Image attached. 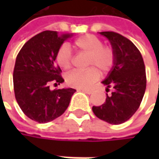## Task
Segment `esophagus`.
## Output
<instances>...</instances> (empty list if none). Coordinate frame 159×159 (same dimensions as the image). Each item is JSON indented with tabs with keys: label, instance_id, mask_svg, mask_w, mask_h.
I'll use <instances>...</instances> for the list:
<instances>
[{
	"label": "esophagus",
	"instance_id": "obj_1",
	"mask_svg": "<svg viewBox=\"0 0 159 159\" xmlns=\"http://www.w3.org/2000/svg\"><path fill=\"white\" fill-rule=\"evenodd\" d=\"M80 91H82V92H84V93H86V94H92V92H93V90L92 89H84V88H81L79 89Z\"/></svg>",
	"mask_w": 159,
	"mask_h": 159
}]
</instances>
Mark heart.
Segmentation results:
<instances>
[{
  "instance_id": "1",
  "label": "heart",
  "mask_w": 159,
  "mask_h": 159,
  "mask_svg": "<svg viewBox=\"0 0 159 159\" xmlns=\"http://www.w3.org/2000/svg\"><path fill=\"white\" fill-rule=\"evenodd\" d=\"M76 49L88 54L86 70H75L66 75V83L74 87L86 88L98 78V69L102 73L111 71L115 62V52L109 46H103V41L94 35H84L74 42ZM56 61L63 70H69L73 64V53L67 44H63L56 53Z\"/></svg>"
}]
</instances>
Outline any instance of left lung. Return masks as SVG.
Listing matches in <instances>:
<instances>
[{
  "mask_svg": "<svg viewBox=\"0 0 159 159\" xmlns=\"http://www.w3.org/2000/svg\"><path fill=\"white\" fill-rule=\"evenodd\" d=\"M106 37L115 52V62L102 83L114 88L101 106H93L94 114L111 124L128 120L140 107L146 87L145 67L141 52L125 37L112 31L100 32Z\"/></svg>",
  "mask_w": 159,
  "mask_h": 159,
  "instance_id": "left-lung-1",
  "label": "left lung"
}]
</instances>
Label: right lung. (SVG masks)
Listing matches in <instances>:
<instances>
[{"label": "right lung", "instance_id": "1", "mask_svg": "<svg viewBox=\"0 0 159 159\" xmlns=\"http://www.w3.org/2000/svg\"><path fill=\"white\" fill-rule=\"evenodd\" d=\"M73 35L43 31L30 39L20 49L14 69V89L22 111L31 120L45 123L60 117L67 110L73 88L49 89V84L64 82L56 65V53Z\"/></svg>", "mask_w": 159, "mask_h": 159}]
</instances>
